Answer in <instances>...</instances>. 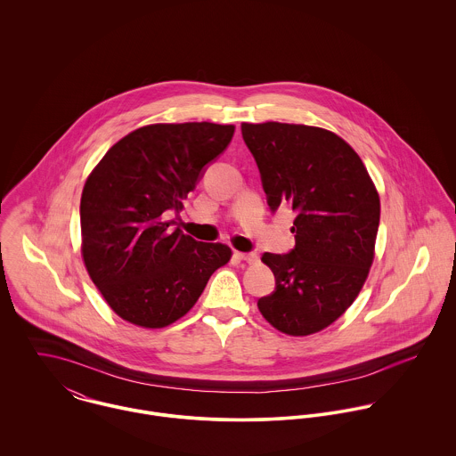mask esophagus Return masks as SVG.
I'll return each mask as SVG.
<instances>
[{
    "instance_id": "34e87169",
    "label": "esophagus",
    "mask_w": 456,
    "mask_h": 456,
    "mask_svg": "<svg viewBox=\"0 0 456 456\" xmlns=\"http://www.w3.org/2000/svg\"><path fill=\"white\" fill-rule=\"evenodd\" d=\"M233 258L237 261H244L248 265H256L258 263V256L253 253H235Z\"/></svg>"
}]
</instances>
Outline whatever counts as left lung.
I'll use <instances>...</instances> for the list:
<instances>
[{
	"mask_svg": "<svg viewBox=\"0 0 456 456\" xmlns=\"http://www.w3.org/2000/svg\"><path fill=\"white\" fill-rule=\"evenodd\" d=\"M268 205H289L295 249L265 253L275 291L261 316L279 331L305 337L337 322L362 291L376 255L379 193L354 149L333 131L288 123H242Z\"/></svg>",
	"mask_w": 456,
	"mask_h": 456,
	"instance_id": "left-lung-1",
	"label": "left lung"
}]
</instances>
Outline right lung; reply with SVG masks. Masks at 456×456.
Returning <instances> with one entry per match:
<instances>
[{
    "label": "right lung",
    "instance_id": "add662e5",
    "mask_svg": "<svg viewBox=\"0 0 456 456\" xmlns=\"http://www.w3.org/2000/svg\"><path fill=\"white\" fill-rule=\"evenodd\" d=\"M233 131L207 121L147 125L116 142L86 179L82 260L109 307L131 325L175 323L232 258L226 244L196 242L167 217L184 208Z\"/></svg>",
    "mask_w": 456,
    "mask_h": 456
}]
</instances>
